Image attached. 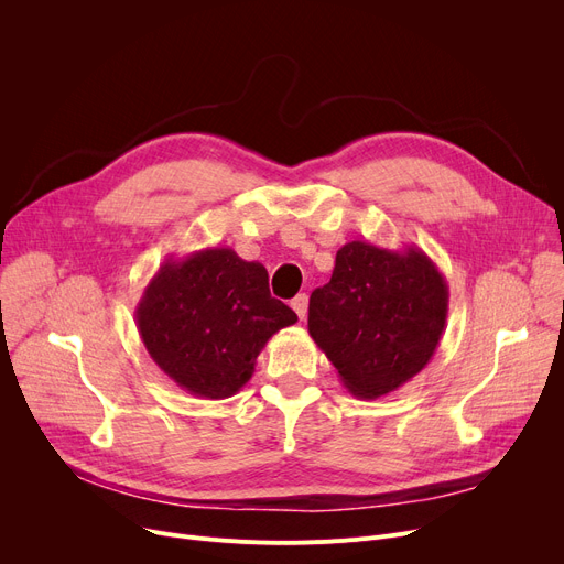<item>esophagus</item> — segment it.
<instances>
[{
    "mask_svg": "<svg viewBox=\"0 0 564 564\" xmlns=\"http://www.w3.org/2000/svg\"><path fill=\"white\" fill-rule=\"evenodd\" d=\"M290 306L294 308V313L300 315V319H302V322L306 319V313H308V297H306V294H297V297L292 300V304H290Z\"/></svg>",
    "mask_w": 564,
    "mask_h": 564,
    "instance_id": "1",
    "label": "esophagus"
}]
</instances>
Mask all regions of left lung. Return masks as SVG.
Here are the masks:
<instances>
[{
	"instance_id": "left-lung-1",
	"label": "left lung",
	"mask_w": 564,
	"mask_h": 564,
	"mask_svg": "<svg viewBox=\"0 0 564 564\" xmlns=\"http://www.w3.org/2000/svg\"><path fill=\"white\" fill-rule=\"evenodd\" d=\"M448 283L416 245L402 251L354 240L332 281L313 290L308 334L343 387L375 400L416 377L446 332Z\"/></svg>"
}]
</instances>
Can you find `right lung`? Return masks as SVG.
I'll return each instance as SVG.
<instances>
[{"mask_svg": "<svg viewBox=\"0 0 564 564\" xmlns=\"http://www.w3.org/2000/svg\"><path fill=\"white\" fill-rule=\"evenodd\" d=\"M143 347L189 395L224 400L251 379L258 354L297 322L270 294L260 262L228 247L166 258L134 311Z\"/></svg>", "mask_w": 564, "mask_h": 564, "instance_id": "add662e5", "label": "right lung"}]
</instances>
